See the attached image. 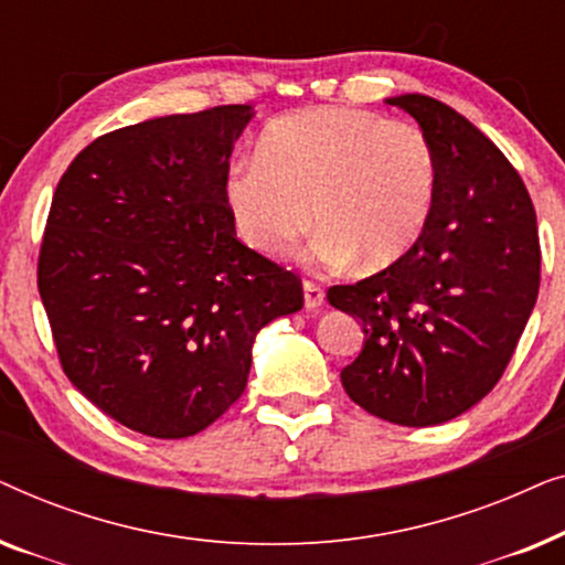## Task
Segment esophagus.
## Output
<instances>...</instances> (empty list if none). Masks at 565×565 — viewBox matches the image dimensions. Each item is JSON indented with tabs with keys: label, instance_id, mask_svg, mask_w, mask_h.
Instances as JSON below:
<instances>
[{
	"label": "esophagus",
	"instance_id": "obj_1",
	"mask_svg": "<svg viewBox=\"0 0 565 565\" xmlns=\"http://www.w3.org/2000/svg\"><path fill=\"white\" fill-rule=\"evenodd\" d=\"M303 303L308 311H313V308H319L323 303V288L319 282L303 280Z\"/></svg>",
	"mask_w": 565,
	"mask_h": 565
}]
</instances>
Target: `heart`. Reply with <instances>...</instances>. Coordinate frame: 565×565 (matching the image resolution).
<instances>
[{
    "mask_svg": "<svg viewBox=\"0 0 565 565\" xmlns=\"http://www.w3.org/2000/svg\"><path fill=\"white\" fill-rule=\"evenodd\" d=\"M437 188V151L419 126L323 105L269 122L257 159L244 157L228 169L223 200L254 252H290L313 213L323 262L354 257L360 269L377 273L419 242Z\"/></svg>",
    "mask_w": 565,
    "mask_h": 565,
    "instance_id": "heart-1",
    "label": "heart"
}]
</instances>
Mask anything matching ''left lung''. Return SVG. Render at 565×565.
Instances as JSON below:
<instances>
[{"label": "left lung", "instance_id": "8db88e82", "mask_svg": "<svg viewBox=\"0 0 565 565\" xmlns=\"http://www.w3.org/2000/svg\"><path fill=\"white\" fill-rule=\"evenodd\" d=\"M429 136L439 188L419 242L396 265L327 298L360 319L365 344L342 370L354 404L401 427L476 406L512 360L540 290L537 218L509 159L427 95L391 97Z\"/></svg>", "mask_w": 565, "mask_h": 565}]
</instances>
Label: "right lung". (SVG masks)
Returning <instances> with one entry per match:
<instances>
[{"label":"right lung","instance_id":"add662e5","mask_svg":"<svg viewBox=\"0 0 565 565\" xmlns=\"http://www.w3.org/2000/svg\"><path fill=\"white\" fill-rule=\"evenodd\" d=\"M252 105L113 130L68 164L38 290L68 381L122 427L182 439L246 388L252 344L300 277L236 238L223 182Z\"/></svg>","mask_w":565,"mask_h":565}]
</instances>
